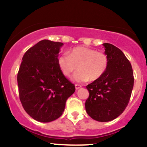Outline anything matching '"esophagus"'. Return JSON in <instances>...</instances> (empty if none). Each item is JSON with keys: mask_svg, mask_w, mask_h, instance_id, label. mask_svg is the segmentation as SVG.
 I'll list each match as a JSON object with an SVG mask.
<instances>
[{"mask_svg": "<svg viewBox=\"0 0 147 147\" xmlns=\"http://www.w3.org/2000/svg\"><path fill=\"white\" fill-rule=\"evenodd\" d=\"M81 87H82V86L79 85V84H75V88H76V90H77V89L80 88Z\"/></svg>", "mask_w": 147, "mask_h": 147, "instance_id": "1", "label": "esophagus"}]
</instances>
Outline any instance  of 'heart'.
<instances>
[{
	"instance_id": "obj_1",
	"label": "heart",
	"mask_w": 147,
	"mask_h": 147,
	"mask_svg": "<svg viewBox=\"0 0 147 147\" xmlns=\"http://www.w3.org/2000/svg\"><path fill=\"white\" fill-rule=\"evenodd\" d=\"M109 57L104 52L80 46L73 48L69 55H62L58 58V65L65 77H70L78 65L79 70L72 77L77 82L96 81L107 70Z\"/></svg>"
}]
</instances>
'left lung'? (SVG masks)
Segmentation results:
<instances>
[{
	"mask_svg": "<svg viewBox=\"0 0 147 147\" xmlns=\"http://www.w3.org/2000/svg\"><path fill=\"white\" fill-rule=\"evenodd\" d=\"M109 63L104 75L86 86L89 97L86 111L98 122H109L124 112L129 104L134 84L132 66L121 50L104 43Z\"/></svg>",
	"mask_w": 147,
	"mask_h": 147,
	"instance_id": "8db88e82",
	"label": "left lung"
}]
</instances>
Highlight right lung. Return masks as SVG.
<instances>
[{
    "instance_id": "add662e5",
    "label": "right lung",
    "mask_w": 147,
    "mask_h": 147,
    "mask_svg": "<svg viewBox=\"0 0 147 147\" xmlns=\"http://www.w3.org/2000/svg\"><path fill=\"white\" fill-rule=\"evenodd\" d=\"M63 43L42 40L23 55L17 75L18 95L30 117L41 122L55 120L63 114L75 84L61 71L58 54Z\"/></svg>"
}]
</instances>
